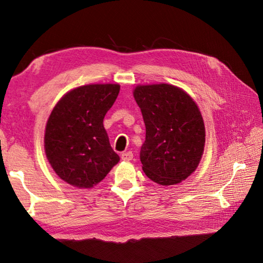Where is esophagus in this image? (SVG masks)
I'll return each mask as SVG.
<instances>
[{
	"label": "esophagus",
	"instance_id": "obj_1",
	"mask_svg": "<svg viewBox=\"0 0 263 263\" xmlns=\"http://www.w3.org/2000/svg\"><path fill=\"white\" fill-rule=\"evenodd\" d=\"M121 158L123 161H131L133 159V153L132 152H125V153H122Z\"/></svg>",
	"mask_w": 263,
	"mask_h": 263
}]
</instances>
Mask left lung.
Segmentation results:
<instances>
[{
    "mask_svg": "<svg viewBox=\"0 0 263 263\" xmlns=\"http://www.w3.org/2000/svg\"><path fill=\"white\" fill-rule=\"evenodd\" d=\"M133 97L146 126L142 171L158 184L181 183L198 167L205 145L197 104L183 89L168 83L138 84Z\"/></svg>",
    "mask_w": 263,
    "mask_h": 263,
    "instance_id": "obj_1",
    "label": "left lung"
}]
</instances>
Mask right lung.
<instances>
[{"instance_id":"1","label":"right lung","mask_w":263,"mask_h":263,"mask_svg":"<svg viewBox=\"0 0 263 263\" xmlns=\"http://www.w3.org/2000/svg\"><path fill=\"white\" fill-rule=\"evenodd\" d=\"M118 83H91L61 97L47 119L44 148L53 171L80 189L92 188L119 161L103 119L117 99Z\"/></svg>"}]
</instances>
